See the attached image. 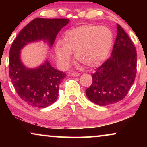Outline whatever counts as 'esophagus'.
I'll use <instances>...</instances> for the list:
<instances>
[{
    "label": "esophagus",
    "mask_w": 147,
    "mask_h": 147,
    "mask_svg": "<svg viewBox=\"0 0 147 147\" xmlns=\"http://www.w3.org/2000/svg\"><path fill=\"white\" fill-rule=\"evenodd\" d=\"M71 76H73V77H77V76H80V74L78 73V72H72V73H71Z\"/></svg>",
    "instance_id": "34e87169"
}]
</instances>
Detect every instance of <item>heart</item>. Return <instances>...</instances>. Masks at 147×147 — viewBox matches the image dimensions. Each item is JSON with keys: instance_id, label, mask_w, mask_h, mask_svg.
Segmentation results:
<instances>
[{"instance_id": "heart-1", "label": "heart", "mask_w": 147, "mask_h": 147, "mask_svg": "<svg viewBox=\"0 0 147 147\" xmlns=\"http://www.w3.org/2000/svg\"><path fill=\"white\" fill-rule=\"evenodd\" d=\"M113 34L106 26L83 25L66 33L63 45H57L55 54L63 65H69L71 54L79 63L95 67L104 61L111 49Z\"/></svg>"}]
</instances>
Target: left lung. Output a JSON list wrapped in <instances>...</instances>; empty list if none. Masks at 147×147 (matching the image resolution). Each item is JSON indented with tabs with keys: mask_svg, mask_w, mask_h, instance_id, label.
<instances>
[{
	"mask_svg": "<svg viewBox=\"0 0 147 147\" xmlns=\"http://www.w3.org/2000/svg\"><path fill=\"white\" fill-rule=\"evenodd\" d=\"M117 35L111 56L92 74V84L86 90L92 102L108 106L122 100L134 83L136 51L130 37L117 24Z\"/></svg>",
	"mask_w": 147,
	"mask_h": 147,
	"instance_id": "left-lung-1",
	"label": "left lung"
}]
</instances>
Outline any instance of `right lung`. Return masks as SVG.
Returning a JSON list of instances; mask_svg holds the SVG:
<instances>
[{
  "label": "right lung",
  "instance_id": "1",
  "mask_svg": "<svg viewBox=\"0 0 147 147\" xmlns=\"http://www.w3.org/2000/svg\"><path fill=\"white\" fill-rule=\"evenodd\" d=\"M68 19L37 18L27 24L14 40L9 52V76L23 101L37 108H46L57 99L59 84L65 74L55 69L47 60L39 67L28 68L21 60V50L28 43L43 41L52 47Z\"/></svg>",
  "mask_w": 147,
  "mask_h": 147
}]
</instances>
